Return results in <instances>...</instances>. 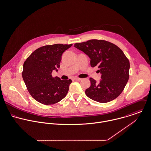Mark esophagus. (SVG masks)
<instances>
[{"instance_id": "1", "label": "esophagus", "mask_w": 151, "mask_h": 151, "mask_svg": "<svg viewBox=\"0 0 151 151\" xmlns=\"http://www.w3.org/2000/svg\"><path fill=\"white\" fill-rule=\"evenodd\" d=\"M73 79H74L75 81H80L82 80L81 78H75Z\"/></svg>"}]
</instances>
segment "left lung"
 Returning <instances> with one entry per match:
<instances>
[{"label": "left lung", "mask_w": 151, "mask_h": 151, "mask_svg": "<svg viewBox=\"0 0 151 151\" xmlns=\"http://www.w3.org/2000/svg\"><path fill=\"white\" fill-rule=\"evenodd\" d=\"M75 47L88 55L91 66H98L101 73L99 83L90 78L91 85L85 91L86 96L100 103L116 99L124 90L129 76V62L123 51L116 45L103 40L76 43Z\"/></svg>", "instance_id": "obj_1"}]
</instances>
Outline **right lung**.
Listing matches in <instances>:
<instances>
[{"mask_svg": "<svg viewBox=\"0 0 151 151\" xmlns=\"http://www.w3.org/2000/svg\"><path fill=\"white\" fill-rule=\"evenodd\" d=\"M72 45L56 44L40 47L24 61L22 77L29 93L36 101L50 105L66 96L72 80L54 78L52 72L60 67L62 54Z\"/></svg>", "mask_w": 151, "mask_h": 151, "instance_id": "obj_1", "label": "right lung"}]
</instances>
